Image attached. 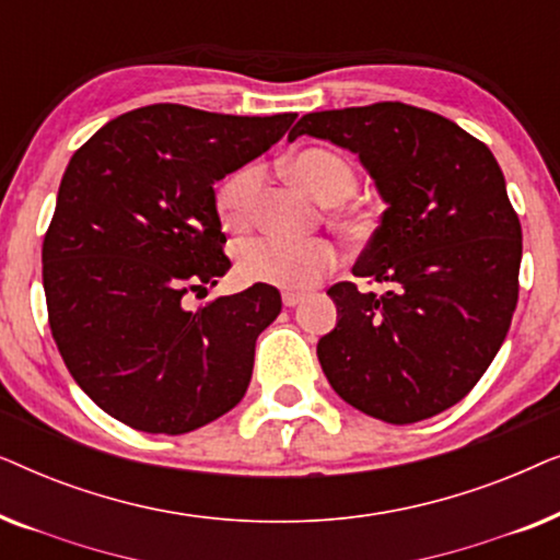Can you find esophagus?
<instances>
[{"instance_id": "obj_1", "label": "esophagus", "mask_w": 560, "mask_h": 560, "mask_svg": "<svg viewBox=\"0 0 560 560\" xmlns=\"http://www.w3.org/2000/svg\"><path fill=\"white\" fill-rule=\"evenodd\" d=\"M303 298H305V293H298V290H285V293H282V303H285L288 308H295Z\"/></svg>"}]
</instances>
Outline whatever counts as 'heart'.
Masks as SVG:
<instances>
[{
    "label": "heart",
    "instance_id": "1",
    "mask_svg": "<svg viewBox=\"0 0 560 560\" xmlns=\"http://www.w3.org/2000/svg\"><path fill=\"white\" fill-rule=\"evenodd\" d=\"M288 171L301 186L328 203L341 226H357L354 206L343 201L357 183L354 165L341 152L308 148L290 158ZM262 186V167L249 163L229 173L217 188V211L226 229H244L255 217V201ZM339 262V252L328 240H285V236H252L236 247V270L249 282H270L301 290Z\"/></svg>",
    "mask_w": 560,
    "mask_h": 560
}]
</instances>
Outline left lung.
I'll list each match as a JSON object with an SVG mask.
<instances>
[{"label":"left lung","mask_w":560,"mask_h":560,"mask_svg":"<svg viewBox=\"0 0 560 560\" xmlns=\"http://www.w3.org/2000/svg\"><path fill=\"white\" fill-rule=\"evenodd\" d=\"M357 152L387 203L354 265L387 282L328 288L318 362L341 400L393 425L433 418L481 380L517 305L523 229L485 142L418 106L313 112L290 129Z\"/></svg>","instance_id":"obj_1"}]
</instances>
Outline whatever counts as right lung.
<instances>
[{
	"label": "right lung",
	"instance_id": "obj_1",
	"mask_svg": "<svg viewBox=\"0 0 560 560\" xmlns=\"http://www.w3.org/2000/svg\"><path fill=\"white\" fill-rule=\"evenodd\" d=\"M295 117L152 104L73 152L43 242L48 320L79 387L125 425L180 435L247 393L257 336L282 308L278 288L255 282L198 311L183 298L232 267L213 183Z\"/></svg>",
	"mask_w": 560,
	"mask_h": 560
}]
</instances>
